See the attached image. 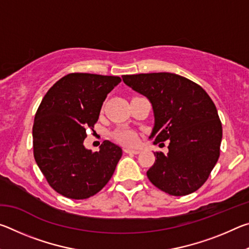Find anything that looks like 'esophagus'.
I'll return each instance as SVG.
<instances>
[{
	"label": "esophagus",
	"instance_id": "34e87169",
	"mask_svg": "<svg viewBox=\"0 0 249 249\" xmlns=\"http://www.w3.org/2000/svg\"><path fill=\"white\" fill-rule=\"evenodd\" d=\"M124 151L126 154H140L141 153V149H133V148H125Z\"/></svg>",
	"mask_w": 249,
	"mask_h": 249
}]
</instances>
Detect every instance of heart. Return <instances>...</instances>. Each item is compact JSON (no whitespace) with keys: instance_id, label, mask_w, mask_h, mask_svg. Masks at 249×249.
<instances>
[{"instance_id":"obj_1","label":"heart","mask_w":249,"mask_h":249,"mask_svg":"<svg viewBox=\"0 0 249 249\" xmlns=\"http://www.w3.org/2000/svg\"><path fill=\"white\" fill-rule=\"evenodd\" d=\"M114 138L124 145H134L137 142V134L127 128L117 129L114 133Z\"/></svg>"}]
</instances>
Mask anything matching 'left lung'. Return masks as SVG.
<instances>
[{
  "label": "left lung",
  "mask_w": 249,
  "mask_h": 249,
  "mask_svg": "<svg viewBox=\"0 0 249 249\" xmlns=\"http://www.w3.org/2000/svg\"><path fill=\"white\" fill-rule=\"evenodd\" d=\"M126 86L146 96L154 112L149 140L168 141V154L155 153L150 182L168 195L196 191L220 157L222 124L217 109L199 84L170 72L122 75ZM163 145V144H159Z\"/></svg>",
  "instance_id": "left-lung-1"
}]
</instances>
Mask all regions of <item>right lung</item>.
Segmentation results:
<instances>
[{
    "instance_id": "1",
    "label": "right lung",
    "mask_w": 249,
    "mask_h": 249,
    "mask_svg": "<svg viewBox=\"0 0 249 249\" xmlns=\"http://www.w3.org/2000/svg\"><path fill=\"white\" fill-rule=\"evenodd\" d=\"M120 77L69 73L50 88L33 126L34 157L54 191L73 200L94 196L108 182L122 148L104 141L92 153L83 146L86 129L93 128L107 94Z\"/></svg>"
}]
</instances>
